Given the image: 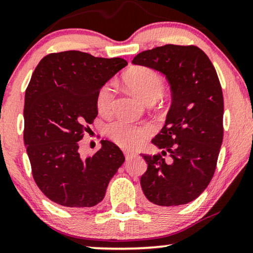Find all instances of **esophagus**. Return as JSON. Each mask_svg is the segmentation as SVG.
<instances>
[{"mask_svg":"<svg viewBox=\"0 0 253 253\" xmlns=\"http://www.w3.org/2000/svg\"><path fill=\"white\" fill-rule=\"evenodd\" d=\"M124 154H125V157H126V161H129L135 156L134 152H130V151H124Z\"/></svg>","mask_w":253,"mask_h":253,"instance_id":"obj_1","label":"esophagus"}]
</instances>
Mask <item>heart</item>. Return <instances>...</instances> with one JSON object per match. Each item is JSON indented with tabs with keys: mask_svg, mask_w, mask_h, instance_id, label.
Returning <instances> with one entry per match:
<instances>
[{
	"mask_svg": "<svg viewBox=\"0 0 253 253\" xmlns=\"http://www.w3.org/2000/svg\"><path fill=\"white\" fill-rule=\"evenodd\" d=\"M125 80L128 86L144 101L158 98L164 91V81L156 71L148 67H135L126 74ZM116 84L108 83L102 87L97 96L98 111L106 115L112 110L115 101ZM109 136L120 147L131 149L143 141V138L150 133L148 126H137L126 120H117L110 124L108 127Z\"/></svg>",
	"mask_w": 253,
	"mask_h": 253,
	"instance_id": "obj_1",
	"label": "heart"
}]
</instances>
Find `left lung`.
<instances>
[{"mask_svg": "<svg viewBox=\"0 0 253 253\" xmlns=\"http://www.w3.org/2000/svg\"><path fill=\"white\" fill-rule=\"evenodd\" d=\"M131 63L163 73L172 92L165 125L151 141L162 154L142 155L148 164L142 190L155 205L187 204L209 186L222 144L223 96L218 74L196 45L165 44L140 52ZM166 154L169 159L163 157Z\"/></svg>", "mask_w": 253, "mask_h": 253, "instance_id": "1", "label": "left lung"}]
</instances>
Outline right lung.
<instances>
[{
	"mask_svg": "<svg viewBox=\"0 0 253 253\" xmlns=\"http://www.w3.org/2000/svg\"><path fill=\"white\" fill-rule=\"evenodd\" d=\"M127 65L69 50L43 57L25 92L24 143L35 183L65 208H92L125 162L118 145L102 140L91 157H81L80 140L97 117L101 88Z\"/></svg>",
	"mask_w": 253,
	"mask_h": 253,
	"instance_id": "1",
	"label": "right lung"
}]
</instances>
